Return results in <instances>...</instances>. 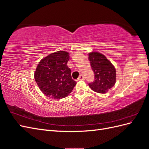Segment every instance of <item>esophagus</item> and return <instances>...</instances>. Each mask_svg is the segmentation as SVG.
<instances>
[{"label": "esophagus", "instance_id": "esophagus-1", "mask_svg": "<svg viewBox=\"0 0 149 149\" xmlns=\"http://www.w3.org/2000/svg\"><path fill=\"white\" fill-rule=\"evenodd\" d=\"M78 79H79V80H84V76H83L82 74H81V75L79 76Z\"/></svg>", "mask_w": 149, "mask_h": 149}]
</instances>
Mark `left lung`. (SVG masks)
<instances>
[{"label": "left lung", "instance_id": "obj_1", "mask_svg": "<svg viewBox=\"0 0 149 149\" xmlns=\"http://www.w3.org/2000/svg\"><path fill=\"white\" fill-rule=\"evenodd\" d=\"M89 60L94 74V80L89 83L92 90L98 93H106L116 83V72L114 66L102 54L89 53Z\"/></svg>", "mask_w": 149, "mask_h": 149}]
</instances>
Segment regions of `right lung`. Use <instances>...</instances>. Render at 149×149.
Here are the masks:
<instances>
[{
  "mask_svg": "<svg viewBox=\"0 0 149 149\" xmlns=\"http://www.w3.org/2000/svg\"><path fill=\"white\" fill-rule=\"evenodd\" d=\"M69 53L58 51L39 62L35 72V79L42 92L52 99L60 100L68 96L76 84L67 66Z\"/></svg>",
  "mask_w": 149,
  "mask_h": 149,
  "instance_id": "right-lung-1",
  "label": "right lung"
}]
</instances>
